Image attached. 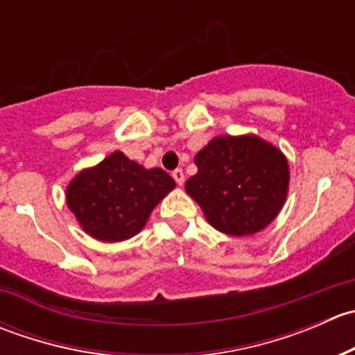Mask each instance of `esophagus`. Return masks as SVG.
I'll return each mask as SVG.
<instances>
[{
  "instance_id": "1",
  "label": "esophagus",
  "mask_w": 355,
  "mask_h": 355,
  "mask_svg": "<svg viewBox=\"0 0 355 355\" xmlns=\"http://www.w3.org/2000/svg\"><path fill=\"white\" fill-rule=\"evenodd\" d=\"M171 177L175 178V182H177L178 185L184 184V180H185V175H184V171L180 170V168H177V170H175L173 173H171Z\"/></svg>"
}]
</instances>
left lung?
Returning a JSON list of instances; mask_svg holds the SVG:
<instances>
[{
  "label": "left lung",
  "instance_id": "8db88e82",
  "mask_svg": "<svg viewBox=\"0 0 355 355\" xmlns=\"http://www.w3.org/2000/svg\"><path fill=\"white\" fill-rule=\"evenodd\" d=\"M194 163L198 173L185 182V191L221 234H257L287 200V157L259 135H218L196 155Z\"/></svg>",
  "mask_w": 355,
  "mask_h": 355
}]
</instances>
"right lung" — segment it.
I'll return each instance as SVG.
<instances>
[{
	"mask_svg": "<svg viewBox=\"0 0 355 355\" xmlns=\"http://www.w3.org/2000/svg\"><path fill=\"white\" fill-rule=\"evenodd\" d=\"M175 189L161 168H144L121 151L78 171L67 187L68 209L82 230L101 242L137 235L153 209Z\"/></svg>",
	"mask_w": 355,
	"mask_h": 355,
	"instance_id": "obj_1",
	"label": "right lung"
}]
</instances>
